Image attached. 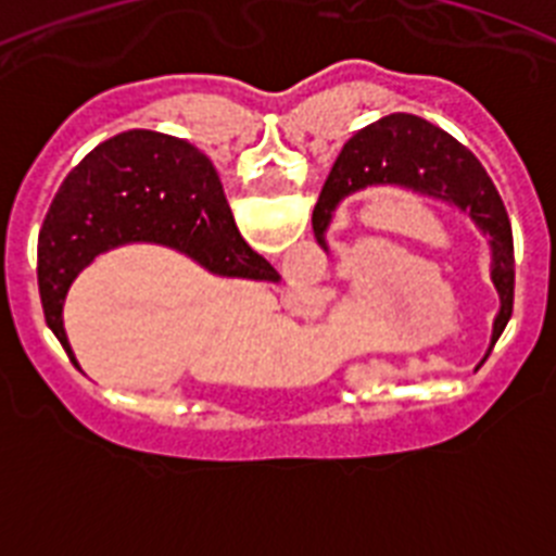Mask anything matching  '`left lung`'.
Returning a JSON list of instances; mask_svg holds the SVG:
<instances>
[{"instance_id": "obj_1", "label": "left lung", "mask_w": 556, "mask_h": 556, "mask_svg": "<svg viewBox=\"0 0 556 556\" xmlns=\"http://www.w3.org/2000/svg\"><path fill=\"white\" fill-rule=\"evenodd\" d=\"M395 184L448 200L468 211L493 244V283L501 294V312L493 323V345L513 317L515 255L513 225L488 172L454 136L412 113H390L353 132L337 155L314 205V233L323 242L333 211L345 198L367 186Z\"/></svg>"}]
</instances>
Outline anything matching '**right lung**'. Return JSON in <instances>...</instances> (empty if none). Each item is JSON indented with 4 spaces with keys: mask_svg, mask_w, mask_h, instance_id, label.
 Instances as JSON below:
<instances>
[{
    "mask_svg": "<svg viewBox=\"0 0 556 556\" xmlns=\"http://www.w3.org/2000/svg\"><path fill=\"white\" fill-rule=\"evenodd\" d=\"M125 242L169 244L219 275L275 278L236 228L217 169L198 147L155 130L119 132L68 172L38 236L43 317L72 362L68 287L97 253Z\"/></svg>",
    "mask_w": 556,
    "mask_h": 556,
    "instance_id": "right-lung-1",
    "label": "right lung"
}]
</instances>
